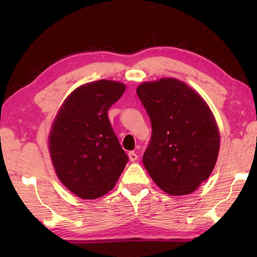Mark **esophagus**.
<instances>
[{
    "instance_id": "34e87169",
    "label": "esophagus",
    "mask_w": 257,
    "mask_h": 257,
    "mask_svg": "<svg viewBox=\"0 0 257 257\" xmlns=\"http://www.w3.org/2000/svg\"><path fill=\"white\" fill-rule=\"evenodd\" d=\"M128 156H129V160L132 161V162H135V161L138 160V155L135 153V152H129Z\"/></svg>"
}]
</instances>
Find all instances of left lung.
Instances as JSON below:
<instances>
[{"mask_svg": "<svg viewBox=\"0 0 257 257\" xmlns=\"http://www.w3.org/2000/svg\"><path fill=\"white\" fill-rule=\"evenodd\" d=\"M136 92L152 123L143 156L149 175L172 196L193 193L210 177L219 154L212 111L201 95L175 78L145 81Z\"/></svg>", "mask_w": 257, "mask_h": 257, "instance_id": "8db88e82", "label": "left lung"}]
</instances>
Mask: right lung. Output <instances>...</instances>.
Returning a JSON list of instances; mask_svg holds the SVG:
<instances>
[{"instance_id":"1","label":"right lung","mask_w":257,"mask_h":257,"mask_svg":"<svg viewBox=\"0 0 257 257\" xmlns=\"http://www.w3.org/2000/svg\"><path fill=\"white\" fill-rule=\"evenodd\" d=\"M124 90L121 82L105 79L81 85L52 123L49 147L55 173L78 197L95 199L108 193L128 162L107 118Z\"/></svg>"}]
</instances>
